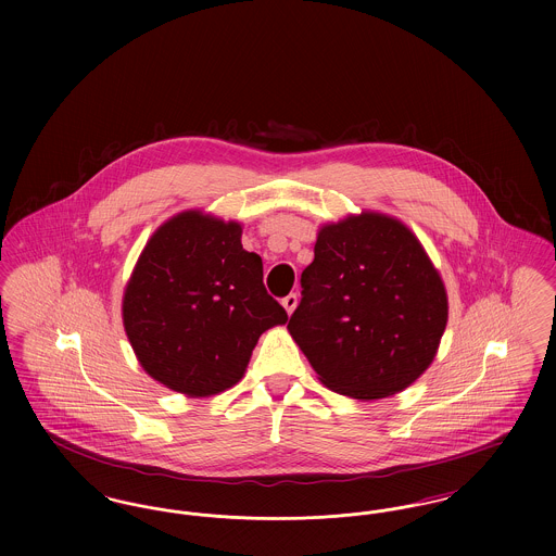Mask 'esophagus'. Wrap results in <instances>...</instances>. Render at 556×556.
<instances>
[{
  "mask_svg": "<svg viewBox=\"0 0 556 556\" xmlns=\"http://www.w3.org/2000/svg\"><path fill=\"white\" fill-rule=\"evenodd\" d=\"M281 304H283L286 313H288V315H291V313L295 311V306H298V295H295V293H290V295H286V298L281 300Z\"/></svg>",
  "mask_w": 556,
  "mask_h": 556,
  "instance_id": "1",
  "label": "esophagus"
}]
</instances>
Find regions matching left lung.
<instances>
[{
    "instance_id": "8db88e82",
    "label": "left lung",
    "mask_w": 556,
    "mask_h": 556,
    "mask_svg": "<svg viewBox=\"0 0 556 556\" xmlns=\"http://www.w3.org/2000/svg\"><path fill=\"white\" fill-rule=\"evenodd\" d=\"M300 281L288 329L325 388L356 400L394 396L433 363L448 295L402 220L365 211L323 225Z\"/></svg>"
}]
</instances>
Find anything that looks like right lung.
Wrapping results in <instances>:
<instances>
[{
  "mask_svg": "<svg viewBox=\"0 0 556 556\" xmlns=\"http://www.w3.org/2000/svg\"><path fill=\"white\" fill-rule=\"evenodd\" d=\"M286 323L288 313L266 293L263 258L241 245V225L202 211L160 225L123 295L139 365L189 397L233 388L258 338Z\"/></svg>",
  "mask_w": 556,
  "mask_h": 556,
  "instance_id": "right-lung-1",
  "label": "right lung"
}]
</instances>
